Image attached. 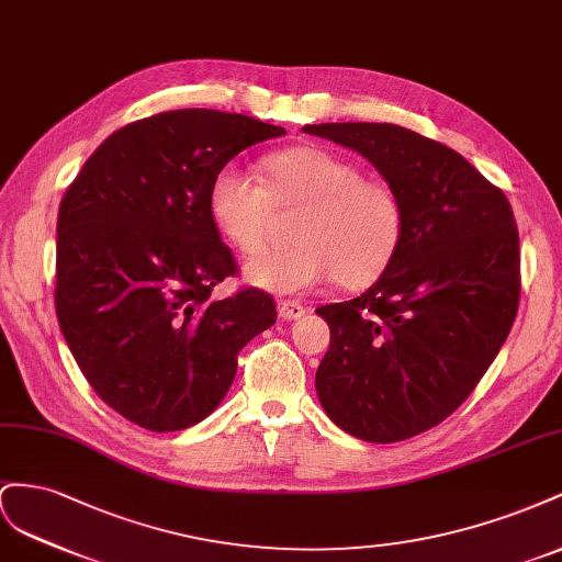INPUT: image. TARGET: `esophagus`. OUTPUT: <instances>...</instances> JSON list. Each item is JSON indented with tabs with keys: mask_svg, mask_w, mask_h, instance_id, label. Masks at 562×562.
<instances>
[{
	"mask_svg": "<svg viewBox=\"0 0 562 562\" xmlns=\"http://www.w3.org/2000/svg\"><path fill=\"white\" fill-rule=\"evenodd\" d=\"M278 315L282 317V319H286V323H292V319H299V317H303L306 315V308L301 306L299 301H280L278 303Z\"/></svg>",
	"mask_w": 562,
	"mask_h": 562,
	"instance_id": "esophagus-1",
	"label": "esophagus"
}]
</instances>
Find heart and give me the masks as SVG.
I'll return each mask as SVG.
<instances>
[{"label":"heart","instance_id":"b5f03b06","mask_svg":"<svg viewBox=\"0 0 562 562\" xmlns=\"http://www.w3.org/2000/svg\"><path fill=\"white\" fill-rule=\"evenodd\" d=\"M272 206H301L290 247L256 254L243 280L270 294H301L331 278L364 286L389 268L405 233L397 192L364 179L350 159L303 146L261 159V181L223 165L206 192V210L231 247L251 254L263 245Z\"/></svg>","mask_w":562,"mask_h":562}]
</instances>
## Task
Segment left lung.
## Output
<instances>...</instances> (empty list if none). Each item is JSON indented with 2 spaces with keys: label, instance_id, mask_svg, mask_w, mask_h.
Returning a JSON list of instances; mask_svg holds the SVG:
<instances>
[{
  "label": "left lung",
  "instance_id": "8db88e82",
  "mask_svg": "<svg viewBox=\"0 0 562 562\" xmlns=\"http://www.w3.org/2000/svg\"><path fill=\"white\" fill-rule=\"evenodd\" d=\"M362 155L403 202L405 233L360 296L319 306L331 339L315 374L325 414L367 442L438 426L483 379L518 313L513 210L469 159L397 124H306Z\"/></svg>",
  "mask_w": 562,
  "mask_h": 562
}]
</instances>
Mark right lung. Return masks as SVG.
Returning <instances> with one entry per match:
<instances>
[{
	"label": "right lung",
	"mask_w": 562,
	"mask_h": 562,
	"mask_svg": "<svg viewBox=\"0 0 562 562\" xmlns=\"http://www.w3.org/2000/svg\"><path fill=\"white\" fill-rule=\"evenodd\" d=\"M282 126L210 108L169 110L110 134L58 210L56 315L105 405L155 432L206 419L237 352L276 325L259 290L212 299L235 272L206 210L214 173Z\"/></svg>",
	"instance_id": "obj_1"
}]
</instances>
